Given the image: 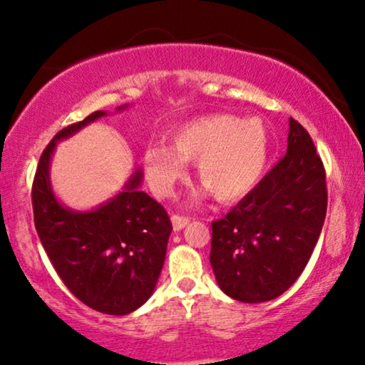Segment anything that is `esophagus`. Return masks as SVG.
I'll return each instance as SVG.
<instances>
[{
	"label": "esophagus",
	"instance_id": "34e87169",
	"mask_svg": "<svg viewBox=\"0 0 365 365\" xmlns=\"http://www.w3.org/2000/svg\"><path fill=\"white\" fill-rule=\"evenodd\" d=\"M188 222H190V218L185 217V215H178V213H175V215H172L173 230H182V228L185 227Z\"/></svg>",
	"mask_w": 365,
	"mask_h": 365
}]
</instances>
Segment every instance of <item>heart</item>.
I'll use <instances>...</instances> for the list:
<instances>
[{"label":"heart","instance_id":"b5f03b06","mask_svg":"<svg viewBox=\"0 0 365 365\" xmlns=\"http://www.w3.org/2000/svg\"><path fill=\"white\" fill-rule=\"evenodd\" d=\"M269 160V133L260 120L237 115L198 116L173 130L170 145L145 152L150 187L168 197L185 175V162H197V178L218 202H235L254 190Z\"/></svg>","mask_w":365,"mask_h":365}]
</instances>
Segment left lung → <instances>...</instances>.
Instances as JSON below:
<instances>
[{
  "label": "left lung",
  "mask_w": 365,
  "mask_h": 365,
  "mask_svg": "<svg viewBox=\"0 0 365 365\" xmlns=\"http://www.w3.org/2000/svg\"><path fill=\"white\" fill-rule=\"evenodd\" d=\"M289 123L287 153L212 222L213 274L223 292L240 302L284 294L307 265L325 220L324 163L307 130L294 118Z\"/></svg>",
  "instance_id": "8db88e82"
}]
</instances>
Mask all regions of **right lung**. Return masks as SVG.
Segmentation results:
<instances>
[{"mask_svg":"<svg viewBox=\"0 0 365 365\" xmlns=\"http://www.w3.org/2000/svg\"><path fill=\"white\" fill-rule=\"evenodd\" d=\"M105 111L58 132L38 162L31 187L35 227L51 265L68 290L101 314L126 315L147 302L162 272L172 222L165 208L138 190L133 173L125 190L91 212H71L53 195L48 167L58 140Z\"/></svg>","mask_w":365,"mask_h":365,"instance_id":"1","label":"right lung"}]
</instances>
